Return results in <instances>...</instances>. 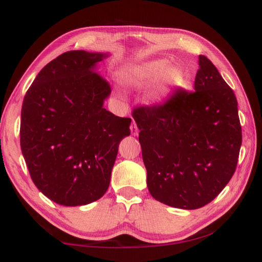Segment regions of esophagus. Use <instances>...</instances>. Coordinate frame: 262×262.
I'll return each mask as SVG.
<instances>
[{
	"label": "esophagus",
	"mask_w": 262,
	"mask_h": 262,
	"mask_svg": "<svg viewBox=\"0 0 262 262\" xmlns=\"http://www.w3.org/2000/svg\"><path fill=\"white\" fill-rule=\"evenodd\" d=\"M130 130H132V135H134V136L138 135V128H137V125L135 121H133V124L130 126Z\"/></svg>",
	"instance_id": "obj_1"
}]
</instances>
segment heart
<instances>
[{"label": "heart", "instance_id": "obj_1", "mask_svg": "<svg viewBox=\"0 0 262 262\" xmlns=\"http://www.w3.org/2000/svg\"><path fill=\"white\" fill-rule=\"evenodd\" d=\"M168 62L164 59L151 60V62H145L141 64L129 65L121 70L120 72V80L128 86H144L152 83L164 73V71L168 68ZM181 80L180 73L177 70H169L165 72L163 75V81L154 86L149 91L147 99L149 101L155 102L163 97V94L169 85L179 84Z\"/></svg>", "mask_w": 262, "mask_h": 262}]
</instances>
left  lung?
<instances>
[{"mask_svg": "<svg viewBox=\"0 0 262 262\" xmlns=\"http://www.w3.org/2000/svg\"><path fill=\"white\" fill-rule=\"evenodd\" d=\"M152 197L171 207L210 203L234 174L242 129L235 94L199 55L194 91L176 89L162 104L133 110Z\"/></svg>", "mask_w": 262, "mask_h": 262, "instance_id": "obj_1", "label": "left lung"}]
</instances>
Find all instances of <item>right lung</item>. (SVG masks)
<instances>
[{
  "mask_svg": "<svg viewBox=\"0 0 262 262\" xmlns=\"http://www.w3.org/2000/svg\"><path fill=\"white\" fill-rule=\"evenodd\" d=\"M108 54L66 52L43 68L24 99L20 145L31 179L53 202L82 206L108 190L130 118L103 108L111 88L94 72Z\"/></svg>",
  "mask_w": 262,
  "mask_h": 262,
  "instance_id": "1",
  "label": "right lung"
}]
</instances>
